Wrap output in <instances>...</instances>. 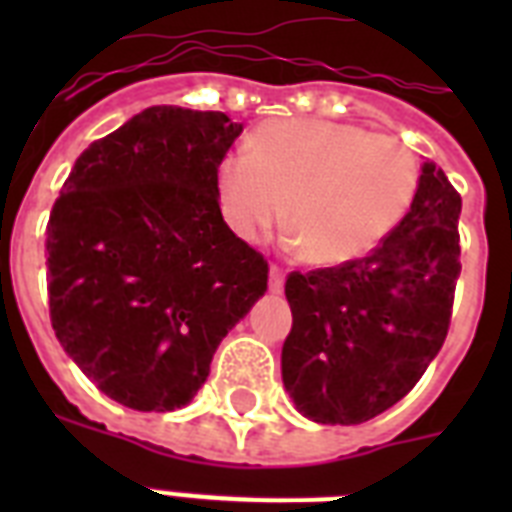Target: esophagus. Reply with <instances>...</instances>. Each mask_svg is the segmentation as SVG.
<instances>
[{"label":"esophagus","mask_w":512,"mask_h":512,"mask_svg":"<svg viewBox=\"0 0 512 512\" xmlns=\"http://www.w3.org/2000/svg\"><path fill=\"white\" fill-rule=\"evenodd\" d=\"M268 287H271L273 295L284 292V271H281L279 265H271V281H268Z\"/></svg>","instance_id":"1"}]
</instances>
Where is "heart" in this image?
Here are the masks:
<instances>
[{"instance_id":"obj_1","label":"heart","mask_w":512,"mask_h":512,"mask_svg":"<svg viewBox=\"0 0 512 512\" xmlns=\"http://www.w3.org/2000/svg\"><path fill=\"white\" fill-rule=\"evenodd\" d=\"M420 188L417 156L396 138L327 119L257 127L249 154L217 167L228 228L257 241L284 220L305 263L337 268L380 247L404 223Z\"/></svg>"}]
</instances>
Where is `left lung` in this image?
Wrapping results in <instances>:
<instances>
[{
  "label": "left lung",
  "instance_id": "obj_1",
  "mask_svg": "<svg viewBox=\"0 0 512 512\" xmlns=\"http://www.w3.org/2000/svg\"><path fill=\"white\" fill-rule=\"evenodd\" d=\"M460 193L433 162L404 223L356 263L289 273L281 380L297 412L358 425L398 404L444 345L460 279Z\"/></svg>",
  "mask_w": 512,
  "mask_h": 512
}]
</instances>
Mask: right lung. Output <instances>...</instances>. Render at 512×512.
<instances>
[{
    "label": "right lung",
    "instance_id": "right-lung-1",
    "mask_svg": "<svg viewBox=\"0 0 512 512\" xmlns=\"http://www.w3.org/2000/svg\"><path fill=\"white\" fill-rule=\"evenodd\" d=\"M241 130L223 111L146 108L76 159L52 207V329L116 404H188L268 289L265 257L225 225L217 196Z\"/></svg>",
    "mask_w": 512,
    "mask_h": 512
}]
</instances>
